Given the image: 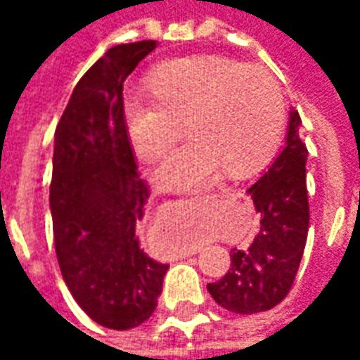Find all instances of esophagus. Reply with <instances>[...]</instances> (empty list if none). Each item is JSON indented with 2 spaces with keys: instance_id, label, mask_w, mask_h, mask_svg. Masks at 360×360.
Wrapping results in <instances>:
<instances>
[{
  "instance_id": "1",
  "label": "esophagus",
  "mask_w": 360,
  "mask_h": 360,
  "mask_svg": "<svg viewBox=\"0 0 360 360\" xmlns=\"http://www.w3.org/2000/svg\"><path fill=\"white\" fill-rule=\"evenodd\" d=\"M221 191H226V188H221ZM195 252H196V249H195V250H193V252H191V255H195Z\"/></svg>"
}]
</instances>
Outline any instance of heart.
<instances>
[{"label": "heart", "instance_id": "b5f03b06", "mask_svg": "<svg viewBox=\"0 0 360 360\" xmlns=\"http://www.w3.org/2000/svg\"><path fill=\"white\" fill-rule=\"evenodd\" d=\"M148 92L125 98V127L134 150L158 160L172 148L183 123L187 141L158 165L165 191L196 187L224 167L241 175L262 165L285 125V102L274 75L218 56L183 58L156 67Z\"/></svg>", "mask_w": 360, "mask_h": 360}]
</instances>
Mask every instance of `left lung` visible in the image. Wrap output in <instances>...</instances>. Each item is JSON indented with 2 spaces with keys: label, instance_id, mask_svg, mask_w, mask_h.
Here are the masks:
<instances>
[{
  "label": "left lung",
  "instance_id": "left-lung-1",
  "mask_svg": "<svg viewBox=\"0 0 360 360\" xmlns=\"http://www.w3.org/2000/svg\"><path fill=\"white\" fill-rule=\"evenodd\" d=\"M301 117L289 111L285 146L249 188L260 214V231L247 249L231 250V268L208 283L214 301L235 314L274 309L285 299L301 264L309 233L307 158Z\"/></svg>",
  "mask_w": 360,
  "mask_h": 360
}]
</instances>
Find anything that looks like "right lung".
Returning <instances> with one entry per match:
<instances>
[{
	"label": "right lung",
	"instance_id": "right-lung-1",
	"mask_svg": "<svg viewBox=\"0 0 360 360\" xmlns=\"http://www.w3.org/2000/svg\"><path fill=\"white\" fill-rule=\"evenodd\" d=\"M156 40L119 44L77 82L53 142L50 210L65 285L94 322L131 330L158 307L169 266L141 247L148 187L134 164L123 82Z\"/></svg>",
	"mask_w": 360,
	"mask_h": 360
}]
</instances>
